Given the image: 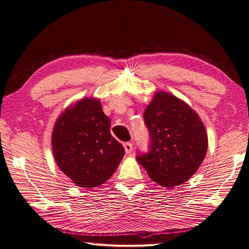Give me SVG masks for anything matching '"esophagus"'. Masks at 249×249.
I'll return each mask as SVG.
<instances>
[{
  "mask_svg": "<svg viewBox=\"0 0 249 249\" xmlns=\"http://www.w3.org/2000/svg\"><path fill=\"white\" fill-rule=\"evenodd\" d=\"M124 150H125L126 154H130L133 150V144L131 142H125L124 144Z\"/></svg>",
  "mask_w": 249,
  "mask_h": 249,
  "instance_id": "obj_1",
  "label": "esophagus"
}]
</instances>
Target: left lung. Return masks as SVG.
I'll return each instance as SVG.
<instances>
[{
    "label": "left lung",
    "mask_w": 249,
    "mask_h": 249,
    "mask_svg": "<svg viewBox=\"0 0 249 249\" xmlns=\"http://www.w3.org/2000/svg\"><path fill=\"white\" fill-rule=\"evenodd\" d=\"M143 117L150 144L137 161L162 187L184 184L199 168L208 149V135L197 113L177 96L159 91Z\"/></svg>",
    "instance_id": "obj_1"
}]
</instances>
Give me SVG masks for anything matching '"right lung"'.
Instances as JSON below:
<instances>
[{
	"label": "right lung",
	"instance_id": "obj_1",
	"mask_svg": "<svg viewBox=\"0 0 249 249\" xmlns=\"http://www.w3.org/2000/svg\"><path fill=\"white\" fill-rule=\"evenodd\" d=\"M111 122L97 99L66 108L54 125L52 147L65 176L82 188L104 184L117 169L124 148L110 133Z\"/></svg>",
	"mask_w": 249,
	"mask_h": 249
}]
</instances>
